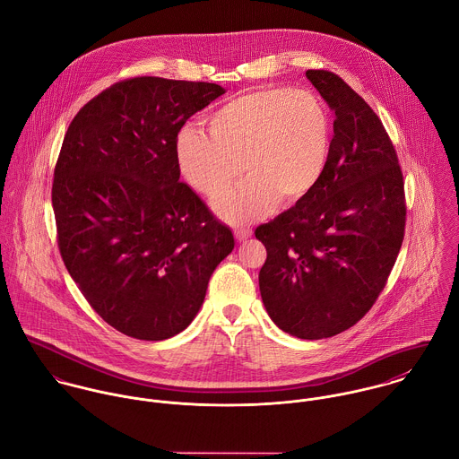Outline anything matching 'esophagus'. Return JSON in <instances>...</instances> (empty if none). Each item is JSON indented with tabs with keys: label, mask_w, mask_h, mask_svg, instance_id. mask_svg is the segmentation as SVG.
<instances>
[{
	"label": "esophagus",
	"mask_w": 459,
	"mask_h": 459,
	"mask_svg": "<svg viewBox=\"0 0 459 459\" xmlns=\"http://www.w3.org/2000/svg\"><path fill=\"white\" fill-rule=\"evenodd\" d=\"M234 236H236V239L241 243V241H247V239L252 236V230H250V229H236V230H234Z\"/></svg>",
	"instance_id": "obj_1"
}]
</instances>
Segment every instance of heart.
Segmentation results:
<instances>
[{
  "instance_id": "1",
  "label": "heart",
  "mask_w": 459,
  "mask_h": 459,
  "mask_svg": "<svg viewBox=\"0 0 459 459\" xmlns=\"http://www.w3.org/2000/svg\"><path fill=\"white\" fill-rule=\"evenodd\" d=\"M209 136L184 127L176 160L186 183L204 196H216L214 211L229 223H247L275 207L303 202L325 176L332 149L326 106L308 91L263 89L243 93L207 118ZM244 167H240V163Z\"/></svg>"
}]
</instances>
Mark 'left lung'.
<instances>
[{
	"mask_svg": "<svg viewBox=\"0 0 459 459\" xmlns=\"http://www.w3.org/2000/svg\"><path fill=\"white\" fill-rule=\"evenodd\" d=\"M307 78L335 113L328 165L298 205L255 229L259 273L276 326L298 339L357 325L383 290L404 238V181L395 149L366 100L330 71Z\"/></svg>",
	"mask_w": 459,
	"mask_h": 459,
	"instance_id": "obj_1",
	"label": "left lung"
}]
</instances>
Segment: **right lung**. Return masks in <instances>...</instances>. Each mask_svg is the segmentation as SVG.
<instances>
[{
    "label": "right lung",
    "mask_w": 459,
    "mask_h": 459,
    "mask_svg": "<svg viewBox=\"0 0 459 459\" xmlns=\"http://www.w3.org/2000/svg\"><path fill=\"white\" fill-rule=\"evenodd\" d=\"M225 91L154 76L102 91L73 118L55 167L64 264L120 333L165 341L198 314L234 236L179 183L176 140Z\"/></svg>",
    "instance_id": "right-lung-1"
}]
</instances>
